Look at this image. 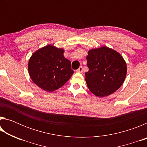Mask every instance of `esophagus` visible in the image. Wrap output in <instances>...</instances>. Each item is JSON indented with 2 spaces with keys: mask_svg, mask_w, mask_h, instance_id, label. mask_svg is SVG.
<instances>
[{
  "mask_svg": "<svg viewBox=\"0 0 147 147\" xmlns=\"http://www.w3.org/2000/svg\"><path fill=\"white\" fill-rule=\"evenodd\" d=\"M82 71H83V68L82 66L80 67L78 69H77L76 70V72H78V73H82Z\"/></svg>",
  "mask_w": 147,
  "mask_h": 147,
  "instance_id": "esophagus-1",
  "label": "esophagus"
}]
</instances>
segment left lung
<instances>
[{
  "label": "left lung",
  "mask_w": 147,
  "mask_h": 147,
  "mask_svg": "<svg viewBox=\"0 0 147 147\" xmlns=\"http://www.w3.org/2000/svg\"><path fill=\"white\" fill-rule=\"evenodd\" d=\"M89 71L86 81L92 93L104 97L113 93L123 85L127 67L120 54L109 47L91 49L86 57Z\"/></svg>",
  "instance_id": "1"
}]
</instances>
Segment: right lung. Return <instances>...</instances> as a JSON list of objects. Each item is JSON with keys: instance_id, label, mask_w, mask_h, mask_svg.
Returning a JSON list of instances; mask_svg holds the SVG:
<instances>
[{"instance_id": "right-lung-1", "label": "right lung", "mask_w": 147, "mask_h": 147, "mask_svg": "<svg viewBox=\"0 0 147 147\" xmlns=\"http://www.w3.org/2000/svg\"><path fill=\"white\" fill-rule=\"evenodd\" d=\"M64 50L49 45L35 52L28 61L32 80L39 88L53 92L63 86L74 73L71 61L63 56Z\"/></svg>"}]
</instances>
